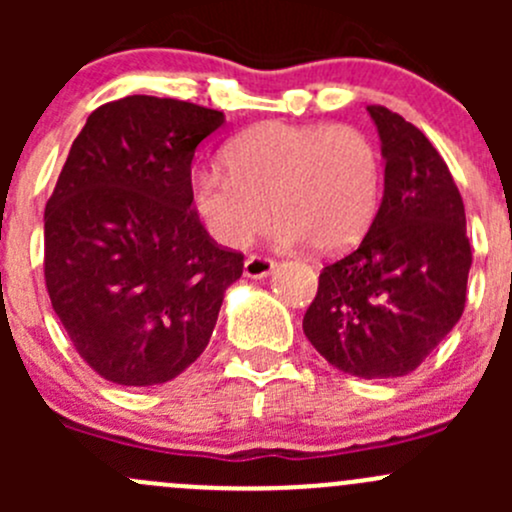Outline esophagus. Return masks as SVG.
Listing matches in <instances>:
<instances>
[{
  "instance_id": "34e87169",
  "label": "esophagus",
  "mask_w": 512,
  "mask_h": 512,
  "mask_svg": "<svg viewBox=\"0 0 512 512\" xmlns=\"http://www.w3.org/2000/svg\"><path fill=\"white\" fill-rule=\"evenodd\" d=\"M272 270H275V260L265 255H250L245 260V277H250V280H262Z\"/></svg>"
}]
</instances>
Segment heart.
<instances>
[{"label":"heart","instance_id":"obj_1","mask_svg":"<svg viewBox=\"0 0 512 512\" xmlns=\"http://www.w3.org/2000/svg\"><path fill=\"white\" fill-rule=\"evenodd\" d=\"M225 165L193 168L188 193L210 237L230 250L265 230L270 208L285 245L347 250L379 208V148L347 123H260L227 143Z\"/></svg>","mask_w":512,"mask_h":512}]
</instances>
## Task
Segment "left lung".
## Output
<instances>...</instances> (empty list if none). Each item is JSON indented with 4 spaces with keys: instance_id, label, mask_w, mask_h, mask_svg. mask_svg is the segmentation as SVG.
<instances>
[{
    "instance_id": "1",
    "label": "left lung",
    "mask_w": 512,
    "mask_h": 512,
    "mask_svg": "<svg viewBox=\"0 0 512 512\" xmlns=\"http://www.w3.org/2000/svg\"><path fill=\"white\" fill-rule=\"evenodd\" d=\"M386 160L379 213L356 250L329 262L302 329L332 366L359 379L421 366L466 307L473 252L446 160L384 106H369Z\"/></svg>"
}]
</instances>
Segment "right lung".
<instances>
[{
	"mask_svg": "<svg viewBox=\"0 0 512 512\" xmlns=\"http://www.w3.org/2000/svg\"><path fill=\"white\" fill-rule=\"evenodd\" d=\"M223 111L158 96L103 103L76 136L44 213V280L81 359L106 381L156 386L208 347L242 252L190 203L195 148Z\"/></svg>",
	"mask_w": 512,
	"mask_h": 512,
	"instance_id": "1",
	"label": "right lung"
}]
</instances>
